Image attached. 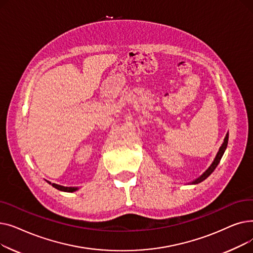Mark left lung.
Wrapping results in <instances>:
<instances>
[{
	"label": "left lung",
	"instance_id": "obj_1",
	"mask_svg": "<svg viewBox=\"0 0 253 253\" xmlns=\"http://www.w3.org/2000/svg\"><path fill=\"white\" fill-rule=\"evenodd\" d=\"M228 140H229V134H227L225 135V137H224V140H223V143L221 144V147L219 148V151H218V153H217V155H216V157H215V159H214V161H213V163L211 164V166L204 172V173L199 177V178H197L195 181H193L192 183L193 184H196V183H199V182H201V181H203L204 179H206L212 172L214 171V169L216 168V166L218 165V163H219V161H220V159H221V157H222V155H223V153H224V151H225V149H227V145H228Z\"/></svg>",
	"mask_w": 253,
	"mask_h": 253
}]
</instances>
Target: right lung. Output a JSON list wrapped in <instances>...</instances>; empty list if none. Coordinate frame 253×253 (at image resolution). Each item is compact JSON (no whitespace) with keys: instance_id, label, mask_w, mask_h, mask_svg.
I'll return each mask as SVG.
<instances>
[{"instance_id":"add662e5","label":"right lung","mask_w":253,"mask_h":253,"mask_svg":"<svg viewBox=\"0 0 253 253\" xmlns=\"http://www.w3.org/2000/svg\"><path fill=\"white\" fill-rule=\"evenodd\" d=\"M47 182L52 184V187H54L55 189H57L59 191H62V192L72 193V192H75V191L78 190V188H75V187H62V185H59V184H56V183H51L50 181H47Z\"/></svg>"}]
</instances>
